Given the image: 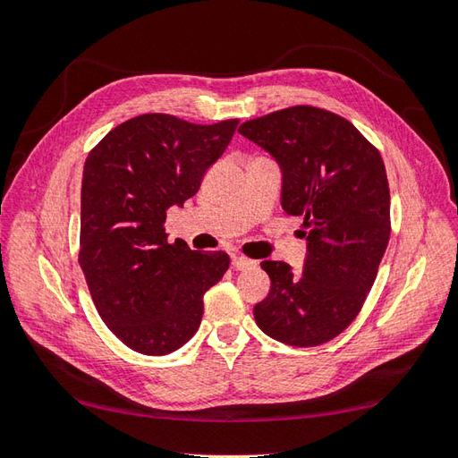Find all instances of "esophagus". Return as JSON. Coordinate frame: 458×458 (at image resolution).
Returning a JSON list of instances; mask_svg holds the SVG:
<instances>
[{"label": "esophagus", "mask_w": 458, "mask_h": 458, "mask_svg": "<svg viewBox=\"0 0 458 458\" xmlns=\"http://www.w3.org/2000/svg\"><path fill=\"white\" fill-rule=\"evenodd\" d=\"M254 266H256L254 259H248L244 256H232V267H234L236 271H244V269H250Z\"/></svg>", "instance_id": "34e87169"}]
</instances>
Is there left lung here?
I'll return each mask as SVG.
<instances>
[{
	"mask_svg": "<svg viewBox=\"0 0 458 458\" xmlns=\"http://www.w3.org/2000/svg\"><path fill=\"white\" fill-rule=\"evenodd\" d=\"M281 169V207L303 216V274L261 261L271 287L258 327L289 346H318L352 323L390 242V187L382 155L348 120L293 106L240 125Z\"/></svg>",
	"mask_w": 458,
	"mask_h": 458,
	"instance_id": "obj_1",
	"label": "left lung"
}]
</instances>
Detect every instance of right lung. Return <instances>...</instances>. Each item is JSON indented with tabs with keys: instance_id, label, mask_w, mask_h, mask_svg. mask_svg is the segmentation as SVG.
Instances as JSON below:
<instances>
[{
	"instance_id": "add662e5",
	"label": "right lung",
	"mask_w": 458,
	"mask_h": 458,
	"mask_svg": "<svg viewBox=\"0 0 458 458\" xmlns=\"http://www.w3.org/2000/svg\"><path fill=\"white\" fill-rule=\"evenodd\" d=\"M236 128L238 120L199 125L143 114L86 157L79 261L102 320L135 352L163 356L189 343L204 293L226 274L228 254L169 244L163 222L199 192Z\"/></svg>"
}]
</instances>
